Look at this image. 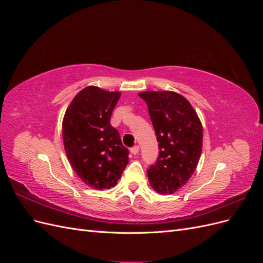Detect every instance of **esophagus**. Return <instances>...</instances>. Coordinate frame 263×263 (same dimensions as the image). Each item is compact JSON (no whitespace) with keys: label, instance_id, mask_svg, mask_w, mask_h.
<instances>
[{"label":"esophagus","instance_id":"esophagus-1","mask_svg":"<svg viewBox=\"0 0 263 263\" xmlns=\"http://www.w3.org/2000/svg\"><path fill=\"white\" fill-rule=\"evenodd\" d=\"M130 153L133 155H137L139 153V146H134L133 148H130Z\"/></svg>","mask_w":263,"mask_h":263}]
</instances>
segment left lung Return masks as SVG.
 <instances>
[{"label":"left lung","mask_w":263,"mask_h":263,"mask_svg":"<svg viewBox=\"0 0 263 263\" xmlns=\"http://www.w3.org/2000/svg\"><path fill=\"white\" fill-rule=\"evenodd\" d=\"M147 103L159 146L157 162L147 170L151 187L172 194L193 176L203 145V127L190 102L171 91L138 94Z\"/></svg>","instance_id":"left-lung-1"}]
</instances>
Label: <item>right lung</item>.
<instances>
[{
  "instance_id": "right-lung-1",
  "label": "right lung",
  "mask_w": 263,
  "mask_h": 263,
  "mask_svg": "<svg viewBox=\"0 0 263 263\" xmlns=\"http://www.w3.org/2000/svg\"><path fill=\"white\" fill-rule=\"evenodd\" d=\"M121 92L86 86L79 92L62 121L68 160L86 185L104 190L115 186L128 163L129 151L110 125Z\"/></svg>"
}]
</instances>
